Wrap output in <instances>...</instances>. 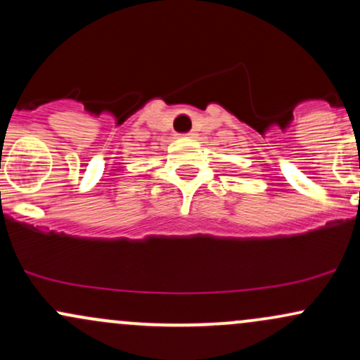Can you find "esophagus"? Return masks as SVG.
I'll list each match as a JSON object with an SVG mask.
<instances>
[{"mask_svg":"<svg viewBox=\"0 0 360 360\" xmlns=\"http://www.w3.org/2000/svg\"><path fill=\"white\" fill-rule=\"evenodd\" d=\"M196 137V134H194V131H191V134H186L184 135V139H194Z\"/></svg>","mask_w":360,"mask_h":360,"instance_id":"esophagus-1","label":"esophagus"}]
</instances>
